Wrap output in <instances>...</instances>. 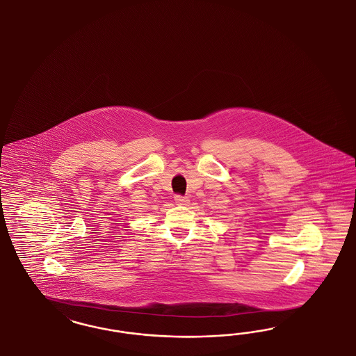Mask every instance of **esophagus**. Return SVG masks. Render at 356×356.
Segmentation results:
<instances>
[{
    "label": "esophagus",
    "instance_id": "34e87169",
    "mask_svg": "<svg viewBox=\"0 0 356 356\" xmlns=\"http://www.w3.org/2000/svg\"><path fill=\"white\" fill-rule=\"evenodd\" d=\"M175 202L179 206H188V204L191 202L188 197H184V195H175Z\"/></svg>",
    "mask_w": 356,
    "mask_h": 356
}]
</instances>
